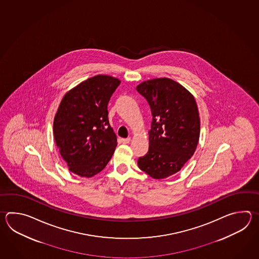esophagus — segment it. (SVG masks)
I'll list each match as a JSON object with an SVG mask.
<instances>
[{
  "label": "esophagus",
  "mask_w": 259,
  "mask_h": 259,
  "mask_svg": "<svg viewBox=\"0 0 259 259\" xmlns=\"http://www.w3.org/2000/svg\"><path fill=\"white\" fill-rule=\"evenodd\" d=\"M131 142V138H126V139H121V143H128Z\"/></svg>",
  "instance_id": "esophagus-1"
}]
</instances>
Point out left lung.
<instances>
[{
    "label": "left lung",
    "instance_id": "8db88e82",
    "mask_svg": "<svg viewBox=\"0 0 259 259\" xmlns=\"http://www.w3.org/2000/svg\"><path fill=\"white\" fill-rule=\"evenodd\" d=\"M136 90L147 100L153 116L148 152L138 165L154 179H165L181 170L197 147V105L193 94L167 77L143 81Z\"/></svg>",
    "mask_w": 259,
    "mask_h": 259
}]
</instances>
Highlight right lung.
Masks as SVG:
<instances>
[{"mask_svg": "<svg viewBox=\"0 0 259 259\" xmlns=\"http://www.w3.org/2000/svg\"><path fill=\"white\" fill-rule=\"evenodd\" d=\"M120 80L97 75L67 92L54 120V135L69 170L91 178L105 168L115 152L116 136L107 105Z\"/></svg>", "mask_w": 259, "mask_h": 259, "instance_id": "right-lung-1", "label": "right lung"}]
</instances>
